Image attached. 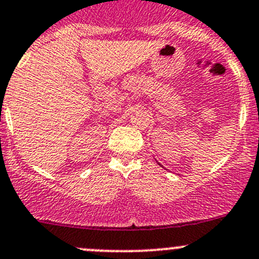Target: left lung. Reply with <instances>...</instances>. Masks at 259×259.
<instances>
[{"mask_svg": "<svg viewBox=\"0 0 259 259\" xmlns=\"http://www.w3.org/2000/svg\"><path fill=\"white\" fill-rule=\"evenodd\" d=\"M157 164H159V162H157ZM159 165H160V166H161V167H164V166H162L161 164H159Z\"/></svg>", "mask_w": 259, "mask_h": 259, "instance_id": "8db88e82", "label": "left lung"}]
</instances>
